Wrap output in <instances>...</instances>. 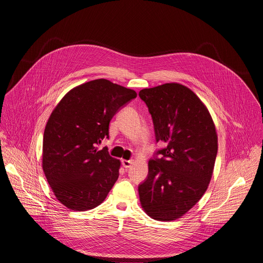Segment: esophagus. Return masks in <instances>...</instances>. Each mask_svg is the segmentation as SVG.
Listing matches in <instances>:
<instances>
[{"instance_id":"esophagus-1","label":"esophagus","mask_w":263,"mask_h":263,"mask_svg":"<svg viewBox=\"0 0 263 263\" xmlns=\"http://www.w3.org/2000/svg\"><path fill=\"white\" fill-rule=\"evenodd\" d=\"M133 163H134V160H127V159H123L122 160V165L125 168H129Z\"/></svg>"}]
</instances>
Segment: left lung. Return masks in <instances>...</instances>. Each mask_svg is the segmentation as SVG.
Wrapping results in <instances>:
<instances>
[{"label": "left lung", "mask_w": 263, "mask_h": 263, "mask_svg": "<svg viewBox=\"0 0 263 263\" xmlns=\"http://www.w3.org/2000/svg\"><path fill=\"white\" fill-rule=\"evenodd\" d=\"M152 116L163 157L148 162V177L138 187L140 204L157 221H174L203 197L218 151L215 123L191 88L168 83L139 91Z\"/></svg>", "instance_id": "obj_1"}]
</instances>
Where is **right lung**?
<instances>
[{
    "instance_id": "add662e5",
    "label": "right lung",
    "mask_w": 263,
    "mask_h": 263,
    "mask_svg": "<svg viewBox=\"0 0 263 263\" xmlns=\"http://www.w3.org/2000/svg\"><path fill=\"white\" fill-rule=\"evenodd\" d=\"M137 97L134 89L99 79L71 88L46 123L42 168L63 205L88 211L102 204L119 177L121 161L97 147L109 138L120 107Z\"/></svg>"
}]
</instances>
